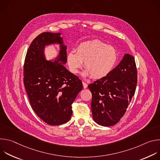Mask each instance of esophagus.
I'll return each mask as SVG.
<instances>
[{
  "label": "esophagus",
  "instance_id": "34e87169",
  "mask_svg": "<svg viewBox=\"0 0 160 160\" xmlns=\"http://www.w3.org/2000/svg\"><path fill=\"white\" fill-rule=\"evenodd\" d=\"M82 83H83V88H86L87 87L88 85H87L85 82H82Z\"/></svg>",
  "mask_w": 160,
  "mask_h": 160
}]
</instances>
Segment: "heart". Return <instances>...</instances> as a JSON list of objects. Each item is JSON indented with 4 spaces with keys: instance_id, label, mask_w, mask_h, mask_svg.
<instances>
[{
    "instance_id": "1",
    "label": "heart",
    "mask_w": 160,
    "mask_h": 160,
    "mask_svg": "<svg viewBox=\"0 0 160 160\" xmlns=\"http://www.w3.org/2000/svg\"><path fill=\"white\" fill-rule=\"evenodd\" d=\"M118 54L116 48L111 45L93 40L80 43L76 53L67 55V64L73 74H78L84 63L85 76L101 79L108 76L117 65Z\"/></svg>"
}]
</instances>
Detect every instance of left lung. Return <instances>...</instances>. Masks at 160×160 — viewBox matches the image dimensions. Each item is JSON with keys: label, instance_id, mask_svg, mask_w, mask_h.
<instances>
[{"label": "left lung", "instance_id": "1", "mask_svg": "<svg viewBox=\"0 0 160 160\" xmlns=\"http://www.w3.org/2000/svg\"><path fill=\"white\" fill-rule=\"evenodd\" d=\"M138 73L133 56L125 54L106 77L88 85L92 92V117L99 125L109 127L123 117L133 96Z\"/></svg>", "mask_w": 160, "mask_h": 160}]
</instances>
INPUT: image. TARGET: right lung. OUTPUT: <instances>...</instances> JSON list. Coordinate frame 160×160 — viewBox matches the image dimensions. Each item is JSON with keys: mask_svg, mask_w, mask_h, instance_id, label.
<instances>
[{"mask_svg": "<svg viewBox=\"0 0 160 160\" xmlns=\"http://www.w3.org/2000/svg\"><path fill=\"white\" fill-rule=\"evenodd\" d=\"M61 33L43 32L32 42L24 64L23 82L30 104L37 116L51 125L69 121L72 104L82 90L79 78L63 65L67 62L66 45ZM59 44L58 55L47 60L45 46Z\"/></svg>", "mask_w": 160, "mask_h": 160, "instance_id": "right-lung-1", "label": "right lung"}]
</instances>
